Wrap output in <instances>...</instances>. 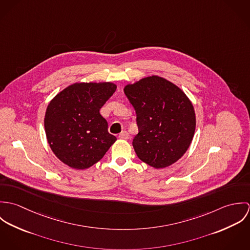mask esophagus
Returning <instances> with one entry per match:
<instances>
[{
    "label": "esophagus",
    "instance_id": "obj_1",
    "mask_svg": "<svg viewBox=\"0 0 250 250\" xmlns=\"http://www.w3.org/2000/svg\"><path fill=\"white\" fill-rule=\"evenodd\" d=\"M118 138H119L120 140H128V139L130 138V136H129V134H128L126 131H123V132H121V133L119 134Z\"/></svg>",
    "mask_w": 250,
    "mask_h": 250
}]
</instances>
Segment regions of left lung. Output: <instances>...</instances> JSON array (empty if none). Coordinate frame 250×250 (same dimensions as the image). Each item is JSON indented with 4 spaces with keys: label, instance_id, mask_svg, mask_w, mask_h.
I'll list each match as a JSON object with an SVG mask.
<instances>
[{
    "label": "left lung",
    "instance_id": "obj_1",
    "mask_svg": "<svg viewBox=\"0 0 250 250\" xmlns=\"http://www.w3.org/2000/svg\"><path fill=\"white\" fill-rule=\"evenodd\" d=\"M124 92L137 113L139 134L133 146L138 157L154 168H165L177 162L189 147L196 125L188 96L159 76L129 83Z\"/></svg>",
    "mask_w": 250,
    "mask_h": 250
}]
</instances>
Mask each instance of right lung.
Here are the masks:
<instances>
[{
	"label": "right lung",
	"mask_w": 250,
	"mask_h": 250,
	"mask_svg": "<svg viewBox=\"0 0 250 250\" xmlns=\"http://www.w3.org/2000/svg\"><path fill=\"white\" fill-rule=\"evenodd\" d=\"M116 90V84L75 83L49 103L44 127L54 154L75 169H85L99 162L116 138L107 132L100 108Z\"/></svg>",
	"instance_id": "add662e5"
}]
</instances>
